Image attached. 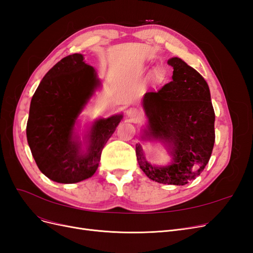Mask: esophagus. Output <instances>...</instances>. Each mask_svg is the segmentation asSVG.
<instances>
[{
    "mask_svg": "<svg viewBox=\"0 0 253 253\" xmlns=\"http://www.w3.org/2000/svg\"><path fill=\"white\" fill-rule=\"evenodd\" d=\"M126 117L131 121H137V120L140 118L141 113H140V111L138 109L129 108V109L126 110Z\"/></svg>",
    "mask_w": 253,
    "mask_h": 253,
    "instance_id": "34e87169",
    "label": "esophagus"
}]
</instances>
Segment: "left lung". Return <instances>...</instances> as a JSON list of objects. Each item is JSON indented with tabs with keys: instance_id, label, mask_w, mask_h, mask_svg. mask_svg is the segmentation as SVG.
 Returning <instances> with one entry per match:
<instances>
[{
	"instance_id": "1",
	"label": "left lung",
	"mask_w": 253,
	"mask_h": 253,
	"mask_svg": "<svg viewBox=\"0 0 253 253\" xmlns=\"http://www.w3.org/2000/svg\"><path fill=\"white\" fill-rule=\"evenodd\" d=\"M168 64L173 67L172 81L143 96L148 122L141 140L160 142L172 159L166 166L152 165L139 142L136 156L150 179L183 186L195 179L209 162L215 141V114L203 76L177 57L168 60Z\"/></svg>"
}]
</instances>
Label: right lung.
<instances>
[{"mask_svg": "<svg viewBox=\"0 0 253 253\" xmlns=\"http://www.w3.org/2000/svg\"><path fill=\"white\" fill-rule=\"evenodd\" d=\"M100 86L95 68L74 53L53 65L35 91L26 136L38 168L49 179L75 183L97 171L102 149L124 118L96 119L80 138L78 117Z\"/></svg>", "mask_w": 253, "mask_h": 253, "instance_id": "1", "label": "right lung"}]
</instances>
